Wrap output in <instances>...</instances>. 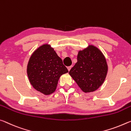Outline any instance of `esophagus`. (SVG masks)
<instances>
[{
  "label": "esophagus",
  "mask_w": 131,
  "mask_h": 131,
  "mask_svg": "<svg viewBox=\"0 0 131 131\" xmlns=\"http://www.w3.org/2000/svg\"><path fill=\"white\" fill-rule=\"evenodd\" d=\"M71 66H68V67H67V69L68 70V71L71 70Z\"/></svg>",
  "instance_id": "obj_1"
}]
</instances>
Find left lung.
Returning a JSON list of instances; mask_svg holds the SVG:
<instances>
[{
  "label": "left lung",
  "instance_id": "1",
  "mask_svg": "<svg viewBox=\"0 0 131 131\" xmlns=\"http://www.w3.org/2000/svg\"><path fill=\"white\" fill-rule=\"evenodd\" d=\"M108 67L106 59L95 46L80 51L77 63L70 70L69 74L85 93L96 91L106 78Z\"/></svg>",
  "mask_w": 131,
  "mask_h": 131
}]
</instances>
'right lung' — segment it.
Returning <instances> with one entry per match:
<instances>
[{
	"label": "right lung",
	"mask_w": 131,
	"mask_h": 131,
	"mask_svg": "<svg viewBox=\"0 0 131 131\" xmlns=\"http://www.w3.org/2000/svg\"><path fill=\"white\" fill-rule=\"evenodd\" d=\"M68 72L61 58L48 45H43L34 51L27 66L31 84L46 95L55 91L60 77Z\"/></svg>",
	"instance_id": "1"
}]
</instances>
